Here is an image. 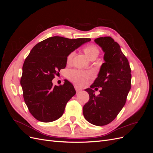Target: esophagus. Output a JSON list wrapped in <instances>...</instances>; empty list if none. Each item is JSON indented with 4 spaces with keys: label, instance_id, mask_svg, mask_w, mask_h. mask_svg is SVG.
Wrapping results in <instances>:
<instances>
[{
    "label": "esophagus",
    "instance_id": "34e87169",
    "mask_svg": "<svg viewBox=\"0 0 153 153\" xmlns=\"http://www.w3.org/2000/svg\"><path fill=\"white\" fill-rule=\"evenodd\" d=\"M75 91L76 92V93H78V92H80L82 91L81 89H80V88L78 87L77 86H75Z\"/></svg>",
    "mask_w": 153,
    "mask_h": 153
}]
</instances>
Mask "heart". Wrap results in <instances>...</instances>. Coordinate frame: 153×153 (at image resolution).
<instances>
[{
  "mask_svg": "<svg viewBox=\"0 0 153 153\" xmlns=\"http://www.w3.org/2000/svg\"><path fill=\"white\" fill-rule=\"evenodd\" d=\"M85 54L91 59H94L100 53V48L94 44H89L84 48ZM75 55V52L69 53L66 57L67 63H71ZM92 72L90 71H82L78 69H73L67 73V78L77 85L84 86L87 84L88 80L92 76Z\"/></svg>",
  "mask_w": 153,
  "mask_h": 153,
  "instance_id": "1",
  "label": "heart"
}]
</instances>
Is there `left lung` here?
<instances>
[{
    "instance_id": "1",
    "label": "left lung",
    "mask_w": 153,
    "mask_h": 153,
    "mask_svg": "<svg viewBox=\"0 0 153 153\" xmlns=\"http://www.w3.org/2000/svg\"><path fill=\"white\" fill-rule=\"evenodd\" d=\"M94 41L105 52V62L91 88L85 90L89 100L83 107V114L88 122L101 126L114 121L126 103L131 89V71L119 45L111 37H101ZM98 87H101L100 94L96 96L93 89Z\"/></svg>"
}]
</instances>
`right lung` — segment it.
Masks as SVG:
<instances>
[{"instance_id": "right-lung-1", "label": "right lung", "mask_w": 153, "mask_h": 153, "mask_svg": "<svg viewBox=\"0 0 153 153\" xmlns=\"http://www.w3.org/2000/svg\"><path fill=\"white\" fill-rule=\"evenodd\" d=\"M90 41L53 36L32 48L23 65L20 84L25 103L37 120L49 123L62 116L76 91L67 80L59 86H53L52 80L66 68L68 55Z\"/></svg>"}]
</instances>
